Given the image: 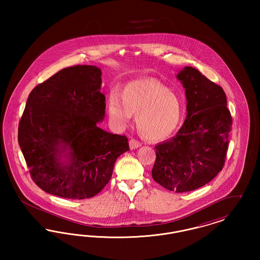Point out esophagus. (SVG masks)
Listing matches in <instances>:
<instances>
[{"label":"esophagus","mask_w":260,"mask_h":260,"mask_svg":"<svg viewBox=\"0 0 260 260\" xmlns=\"http://www.w3.org/2000/svg\"><path fill=\"white\" fill-rule=\"evenodd\" d=\"M140 146H141V143H140L139 141H137V140L134 139V138L129 140V148L132 149V150L138 148V147H140Z\"/></svg>","instance_id":"obj_1"}]
</instances>
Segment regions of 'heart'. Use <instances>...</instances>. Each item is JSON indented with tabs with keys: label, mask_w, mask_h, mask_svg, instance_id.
<instances>
[{
	"label": "heart",
	"mask_w": 260,
	"mask_h": 260,
	"mask_svg": "<svg viewBox=\"0 0 260 260\" xmlns=\"http://www.w3.org/2000/svg\"><path fill=\"white\" fill-rule=\"evenodd\" d=\"M112 124L123 129L136 115L139 134L151 141L173 136L184 115L182 99L156 79H140L127 83L121 94L113 91L108 101Z\"/></svg>",
	"instance_id": "heart-1"
}]
</instances>
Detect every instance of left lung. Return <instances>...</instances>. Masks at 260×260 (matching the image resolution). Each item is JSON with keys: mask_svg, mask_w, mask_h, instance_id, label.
<instances>
[{"mask_svg": "<svg viewBox=\"0 0 260 260\" xmlns=\"http://www.w3.org/2000/svg\"><path fill=\"white\" fill-rule=\"evenodd\" d=\"M176 77L185 88L187 116L176 136L155 147L152 177L182 193L206 185L221 172L232 117L222 87L196 68L186 66Z\"/></svg>", "mask_w": 260, "mask_h": 260, "instance_id": "8db88e82", "label": "left lung"}]
</instances>
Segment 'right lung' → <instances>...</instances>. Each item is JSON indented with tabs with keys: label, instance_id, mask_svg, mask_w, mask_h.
I'll return each mask as SVG.
<instances>
[{
	"label": "right lung",
	"instance_id": "1",
	"mask_svg": "<svg viewBox=\"0 0 260 260\" xmlns=\"http://www.w3.org/2000/svg\"><path fill=\"white\" fill-rule=\"evenodd\" d=\"M101 70L64 68L30 92L18 143L33 181L45 192L83 200L99 194L115 161L128 151L126 136L98 126L105 115Z\"/></svg>",
	"mask_w": 260,
	"mask_h": 260
}]
</instances>
